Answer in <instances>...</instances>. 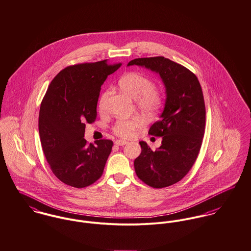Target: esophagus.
<instances>
[{
	"label": "esophagus",
	"instance_id": "obj_1",
	"mask_svg": "<svg viewBox=\"0 0 251 251\" xmlns=\"http://www.w3.org/2000/svg\"><path fill=\"white\" fill-rule=\"evenodd\" d=\"M114 143L118 146H122V145H125L127 143V140H125V139H116Z\"/></svg>",
	"mask_w": 251,
	"mask_h": 251
}]
</instances>
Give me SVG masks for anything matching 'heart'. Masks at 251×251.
<instances>
[{"mask_svg": "<svg viewBox=\"0 0 251 251\" xmlns=\"http://www.w3.org/2000/svg\"><path fill=\"white\" fill-rule=\"evenodd\" d=\"M119 86L123 92L136 100V105L138 109L143 113L152 114L162 107V92L159 89L153 87V82L143 74L138 72H130L125 74L119 80ZM108 95L109 91H106L99 100L98 108L101 112L105 108V103ZM140 125L141 120L139 117L120 119L115 123L113 131L119 136L128 137L137 128H139Z\"/></svg>", "mask_w": 251, "mask_h": 251, "instance_id": "obj_1", "label": "heart"}]
</instances>
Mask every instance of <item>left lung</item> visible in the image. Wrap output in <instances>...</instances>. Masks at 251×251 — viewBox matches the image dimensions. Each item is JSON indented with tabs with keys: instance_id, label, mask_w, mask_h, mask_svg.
I'll use <instances>...</instances> for the list:
<instances>
[{
	"instance_id": "obj_1",
	"label": "left lung",
	"mask_w": 251,
	"mask_h": 251,
	"mask_svg": "<svg viewBox=\"0 0 251 251\" xmlns=\"http://www.w3.org/2000/svg\"><path fill=\"white\" fill-rule=\"evenodd\" d=\"M127 65L159 74L166 87L164 111L149 129L150 135L162 137V145L152 151L145 141H139L141 153L134 162L142 182L166 188L185 177L198 156L206 119L202 88L193 72L164 56L136 58Z\"/></svg>"
}]
</instances>
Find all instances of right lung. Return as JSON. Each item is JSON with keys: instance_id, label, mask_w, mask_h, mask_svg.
I'll list each match as a JSON object with an SVG mask.
<instances>
[{"instance_id": "add662e5", "label": "right lung", "mask_w": 251, "mask_h": 251, "mask_svg": "<svg viewBox=\"0 0 251 251\" xmlns=\"http://www.w3.org/2000/svg\"><path fill=\"white\" fill-rule=\"evenodd\" d=\"M120 65L105 59L68 66L54 78L42 100L41 146L53 173L68 186L87 187L103 174L113 142L100 139L87 144L85 123L95 120L101 85Z\"/></svg>"}]
</instances>
